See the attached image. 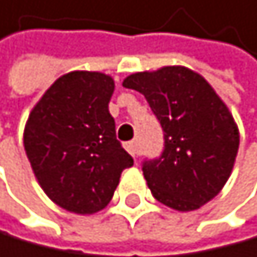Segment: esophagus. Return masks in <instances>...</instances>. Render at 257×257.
Returning a JSON list of instances; mask_svg holds the SVG:
<instances>
[{
	"label": "esophagus",
	"instance_id": "34e87169",
	"mask_svg": "<svg viewBox=\"0 0 257 257\" xmlns=\"http://www.w3.org/2000/svg\"><path fill=\"white\" fill-rule=\"evenodd\" d=\"M124 148H126V151L130 152V154L136 159V157L139 156V149H138V143L136 141H130V143H126L124 144Z\"/></svg>",
	"mask_w": 257,
	"mask_h": 257
}]
</instances>
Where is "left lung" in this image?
Wrapping results in <instances>:
<instances>
[{"instance_id": "obj_1", "label": "left lung", "mask_w": 257, "mask_h": 257, "mask_svg": "<svg viewBox=\"0 0 257 257\" xmlns=\"http://www.w3.org/2000/svg\"><path fill=\"white\" fill-rule=\"evenodd\" d=\"M143 93L164 131V151L143 162L152 195L179 211H192L226 184L239 148L231 113L210 83L185 67H162L126 77Z\"/></svg>"}]
</instances>
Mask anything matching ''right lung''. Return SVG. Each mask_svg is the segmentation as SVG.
<instances>
[{
    "mask_svg": "<svg viewBox=\"0 0 257 257\" xmlns=\"http://www.w3.org/2000/svg\"><path fill=\"white\" fill-rule=\"evenodd\" d=\"M114 82L100 72H70L29 114L24 149L47 197L67 211L91 215L106 207L133 157L116 139L108 103Z\"/></svg>",
    "mask_w": 257,
    "mask_h": 257,
    "instance_id": "1",
    "label": "right lung"
}]
</instances>
